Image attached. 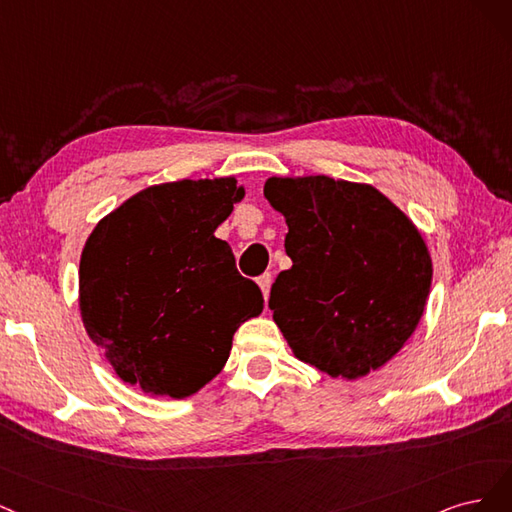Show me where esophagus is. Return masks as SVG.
<instances>
[{
    "mask_svg": "<svg viewBox=\"0 0 512 512\" xmlns=\"http://www.w3.org/2000/svg\"><path fill=\"white\" fill-rule=\"evenodd\" d=\"M257 285H259V289H261V293H263V298L268 300L270 287H272V274H263V276H259V278H257Z\"/></svg>",
    "mask_w": 512,
    "mask_h": 512,
    "instance_id": "1",
    "label": "esophagus"
}]
</instances>
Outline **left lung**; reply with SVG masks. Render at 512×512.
Segmentation results:
<instances>
[{
    "label": "left lung",
    "instance_id": "obj_1",
    "mask_svg": "<svg viewBox=\"0 0 512 512\" xmlns=\"http://www.w3.org/2000/svg\"><path fill=\"white\" fill-rule=\"evenodd\" d=\"M285 217L291 270L270 291L293 355L334 378L368 376L400 353L432 287V257L406 214L366 183L272 176L263 185Z\"/></svg>",
    "mask_w": 512,
    "mask_h": 512
}]
</instances>
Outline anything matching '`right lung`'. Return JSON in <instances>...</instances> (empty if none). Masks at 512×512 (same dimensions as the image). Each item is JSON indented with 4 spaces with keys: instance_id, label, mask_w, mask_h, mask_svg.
<instances>
[{
    "instance_id": "add662e5",
    "label": "right lung",
    "mask_w": 512,
    "mask_h": 512,
    "mask_svg": "<svg viewBox=\"0 0 512 512\" xmlns=\"http://www.w3.org/2000/svg\"><path fill=\"white\" fill-rule=\"evenodd\" d=\"M244 197L236 176L146 187L108 212L80 255L87 336L123 383L185 400L217 376L236 329L263 310L214 236Z\"/></svg>"
}]
</instances>
